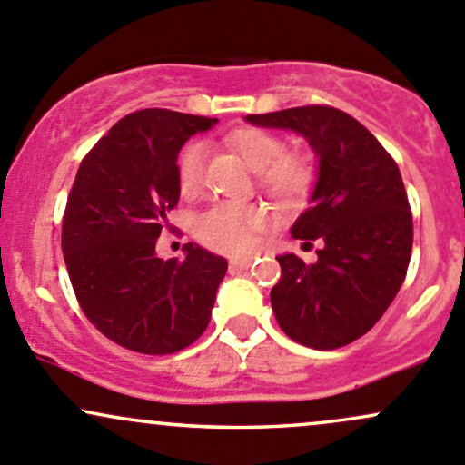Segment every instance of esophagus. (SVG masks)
<instances>
[{
  "label": "esophagus",
  "mask_w": 465,
  "mask_h": 465,
  "mask_svg": "<svg viewBox=\"0 0 465 465\" xmlns=\"http://www.w3.org/2000/svg\"><path fill=\"white\" fill-rule=\"evenodd\" d=\"M251 263H252V257H232L231 259V268H239V271L248 268Z\"/></svg>",
  "instance_id": "1"
}]
</instances>
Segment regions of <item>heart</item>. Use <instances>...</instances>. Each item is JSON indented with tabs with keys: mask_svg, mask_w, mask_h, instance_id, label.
<instances>
[{
	"mask_svg": "<svg viewBox=\"0 0 465 465\" xmlns=\"http://www.w3.org/2000/svg\"><path fill=\"white\" fill-rule=\"evenodd\" d=\"M228 143L259 173V183L282 203H297L311 193L314 168L306 157H283L286 143L277 134L259 128H243L232 133ZM206 146L188 143L177 159V183L183 197H194L203 186ZM268 217L262 208L248 203H217L199 214L194 223L199 242L219 252H248L257 237L266 231Z\"/></svg>",
	"mask_w": 465,
	"mask_h": 465,
	"instance_id": "heart-1",
	"label": "heart"
}]
</instances>
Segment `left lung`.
<instances>
[{
	"mask_svg": "<svg viewBox=\"0 0 465 465\" xmlns=\"http://www.w3.org/2000/svg\"><path fill=\"white\" fill-rule=\"evenodd\" d=\"M246 122L302 134L317 157L311 208L291 232L323 248L308 266L292 252L277 257V323L302 346H348L388 311L411 263L412 214L399 166L366 126L337 108H288Z\"/></svg>",
	"mask_w": 465,
	"mask_h": 465,
	"instance_id": "1",
	"label": "left lung"
}]
</instances>
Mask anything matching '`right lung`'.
Returning a JSON list of instances; mask_svg holds the SVG:
<instances>
[{
    "instance_id": "right-lung-1",
    "label": "right lung",
    "mask_w": 465,
    "mask_h": 465,
    "mask_svg": "<svg viewBox=\"0 0 465 465\" xmlns=\"http://www.w3.org/2000/svg\"><path fill=\"white\" fill-rule=\"evenodd\" d=\"M214 124L166 108L131 113L94 143L74 177L64 262L84 314L128 351H183L211 322L226 259L197 243L183 246V259H162L154 243L179 202V151Z\"/></svg>"
}]
</instances>
